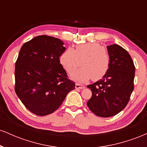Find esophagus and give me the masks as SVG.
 <instances>
[{
    "mask_svg": "<svg viewBox=\"0 0 147 147\" xmlns=\"http://www.w3.org/2000/svg\"><path fill=\"white\" fill-rule=\"evenodd\" d=\"M75 88L77 89H83V88H85V86H84V85H82V84L77 83L75 84Z\"/></svg>",
    "mask_w": 147,
    "mask_h": 147,
    "instance_id": "obj_1",
    "label": "esophagus"
}]
</instances>
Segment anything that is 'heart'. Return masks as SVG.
<instances>
[{
    "label": "heart",
    "mask_w": 147,
    "mask_h": 147,
    "mask_svg": "<svg viewBox=\"0 0 147 147\" xmlns=\"http://www.w3.org/2000/svg\"><path fill=\"white\" fill-rule=\"evenodd\" d=\"M84 66L72 75L78 81L102 79L109 72L111 59L107 50L96 42L77 45L75 48H68L60 56V63L68 73H72L81 65Z\"/></svg>",
    "instance_id": "obj_1"
}]
</instances>
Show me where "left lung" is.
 <instances>
[{"label":"left lung","mask_w":147,"mask_h":147,"mask_svg":"<svg viewBox=\"0 0 147 147\" xmlns=\"http://www.w3.org/2000/svg\"><path fill=\"white\" fill-rule=\"evenodd\" d=\"M107 49L111 59L109 72L87 86L92 91L88 107L102 117H112L122 111L134 89L135 65L129 52L117 44L107 46Z\"/></svg>","instance_id":"1"}]
</instances>
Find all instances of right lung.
I'll use <instances>...</instances> for the list:
<instances>
[{"instance_id": "obj_1", "label": "right lung", "mask_w": 147, "mask_h": 147, "mask_svg": "<svg viewBox=\"0 0 147 147\" xmlns=\"http://www.w3.org/2000/svg\"><path fill=\"white\" fill-rule=\"evenodd\" d=\"M63 44L55 37L41 35L25 43L18 54L15 92L25 108L36 115L55 112L75 88L60 63Z\"/></svg>"}]
</instances>
